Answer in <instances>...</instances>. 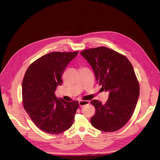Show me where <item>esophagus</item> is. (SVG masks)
<instances>
[{"label": "esophagus", "instance_id": "esophagus-1", "mask_svg": "<svg viewBox=\"0 0 160 160\" xmlns=\"http://www.w3.org/2000/svg\"><path fill=\"white\" fill-rule=\"evenodd\" d=\"M88 103H89V102L86 101V100H82V101L79 102V106L81 108L83 107V106H85L86 105H88Z\"/></svg>", "mask_w": 160, "mask_h": 160}]
</instances>
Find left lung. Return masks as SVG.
I'll return each instance as SVG.
<instances>
[{
    "instance_id": "obj_1",
    "label": "left lung",
    "mask_w": 160,
    "mask_h": 160,
    "mask_svg": "<svg viewBox=\"0 0 160 160\" xmlns=\"http://www.w3.org/2000/svg\"><path fill=\"white\" fill-rule=\"evenodd\" d=\"M80 54L90 64L96 79L109 92L105 104L93 100L96 112L91 124L98 130L116 132L126 124L135 109L139 96V85L129 60L105 47L83 50Z\"/></svg>"
}]
</instances>
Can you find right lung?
<instances>
[{
	"label": "right lung",
	"instance_id": "1",
	"mask_svg": "<svg viewBox=\"0 0 160 160\" xmlns=\"http://www.w3.org/2000/svg\"><path fill=\"white\" fill-rule=\"evenodd\" d=\"M75 52H52L29 66L22 82L23 107L34 124L49 134L68 130L73 123L78 101L66 102L56 97L58 85L67 65L78 54Z\"/></svg>",
	"mask_w": 160,
	"mask_h": 160
}]
</instances>
